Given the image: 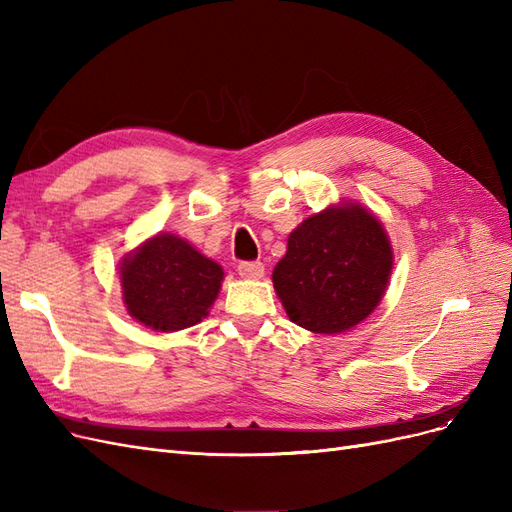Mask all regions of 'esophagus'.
Segmentation results:
<instances>
[{"mask_svg": "<svg viewBox=\"0 0 512 512\" xmlns=\"http://www.w3.org/2000/svg\"><path fill=\"white\" fill-rule=\"evenodd\" d=\"M237 271L241 277H245V280H260V277L265 275V265L258 260H243L239 262Z\"/></svg>", "mask_w": 512, "mask_h": 512, "instance_id": "obj_1", "label": "esophagus"}]
</instances>
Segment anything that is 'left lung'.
Listing matches in <instances>:
<instances>
[{
	"instance_id": "8db88e82",
	"label": "left lung",
	"mask_w": 512,
	"mask_h": 512,
	"mask_svg": "<svg viewBox=\"0 0 512 512\" xmlns=\"http://www.w3.org/2000/svg\"><path fill=\"white\" fill-rule=\"evenodd\" d=\"M391 267V245L374 215L361 205L331 207L290 232L273 286L299 327L342 333L374 312Z\"/></svg>"
}]
</instances>
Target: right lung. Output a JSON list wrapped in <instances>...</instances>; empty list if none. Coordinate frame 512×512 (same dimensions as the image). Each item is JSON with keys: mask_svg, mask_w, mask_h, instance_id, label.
<instances>
[{"mask_svg": "<svg viewBox=\"0 0 512 512\" xmlns=\"http://www.w3.org/2000/svg\"><path fill=\"white\" fill-rule=\"evenodd\" d=\"M224 271L175 235L149 239L123 260L121 286L130 316L156 331H181L200 322L215 301Z\"/></svg>", "mask_w": 512, "mask_h": 512, "instance_id": "right-lung-1", "label": "right lung"}]
</instances>
